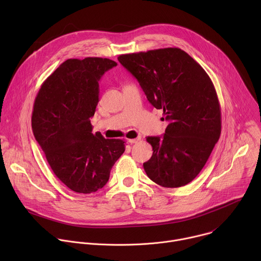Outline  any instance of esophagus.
<instances>
[{
    "instance_id": "obj_1",
    "label": "esophagus",
    "mask_w": 261,
    "mask_h": 261,
    "mask_svg": "<svg viewBox=\"0 0 261 261\" xmlns=\"http://www.w3.org/2000/svg\"><path fill=\"white\" fill-rule=\"evenodd\" d=\"M140 137H137V138H133V139H128V142L129 143H137L140 141Z\"/></svg>"
}]
</instances>
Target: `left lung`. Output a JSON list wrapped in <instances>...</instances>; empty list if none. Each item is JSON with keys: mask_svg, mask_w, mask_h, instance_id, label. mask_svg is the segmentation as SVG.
I'll list each match as a JSON object with an SVG mask.
<instances>
[{"mask_svg": "<svg viewBox=\"0 0 261 261\" xmlns=\"http://www.w3.org/2000/svg\"><path fill=\"white\" fill-rule=\"evenodd\" d=\"M118 60L169 122L163 136L146 137L154 151L143 163L146 175L165 188L189 184L221 134L220 104L207 73L176 47L121 55Z\"/></svg>", "mask_w": 261, "mask_h": 261, "instance_id": "1", "label": "left lung"}]
</instances>
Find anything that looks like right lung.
<instances>
[{
  "instance_id": "add662e5",
  "label": "right lung",
  "mask_w": 261,
  "mask_h": 261,
  "mask_svg": "<svg viewBox=\"0 0 261 261\" xmlns=\"http://www.w3.org/2000/svg\"><path fill=\"white\" fill-rule=\"evenodd\" d=\"M118 64L109 59H69L46 79L34 102L32 128L57 177L76 193L103 188L125 152L122 139L92 133L99 81Z\"/></svg>"
}]
</instances>
